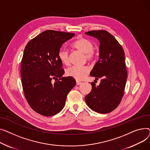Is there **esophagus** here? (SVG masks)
Wrapping results in <instances>:
<instances>
[{"label":"esophagus","instance_id":"esophagus-1","mask_svg":"<svg viewBox=\"0 0 150 150\" xmlns=\"http://www.w3.org/2000/svg\"><path fill=\"white\" fill-rule=\"evenodd\" d=\"M82 84V82H79L78 81H76V85H80Z\"/></svg>","mask_w":150,"mask_h":150}]
</instances>
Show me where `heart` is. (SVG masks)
Instances as JSON below:
<instances>
[{"label":"heart","mask_w":150,"mask_h":150,"mask_svg":"<svg viewBox=\"0 0 150 150\" xmlns=\"http://www.w3.org/2000/svg\"><path fill=\"white\" fill-rule=\"evenodd\" d=\"M71 46L73 48L85 54L87 60L91 61L94 59L93 51L94 45L91 40L85 38L79 37L72 43ZM58 57L63 64L67 65L69 64L68 52L66 50H60L58 52ZM88 72L89 68L87 67L73 66L67 69L66 74L68 76L76 79V80H82Z\"/></svg>","instance_id":"heart-1"}]
</instances>
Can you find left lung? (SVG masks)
<instances>
[{"label": "left lung", "instance_id": "8db88e82", "mask_svg": "<svg viewBox=\"0 0 150 150\" xmlns=\"http://www.w3.org/2000/svg\"><path fill=\"white\" fill-rule=\"evenodd\" d=\"M100 43L99 60L90 72L95 80L100 79L99 86L91 83L92 90L85 102L92 110L106 114L115 110L123 96L127 79L125 52L112 35L105 30L86 32Z\"/></svg>", "mask_w": 150, "mask_h": 150}]
</instances>
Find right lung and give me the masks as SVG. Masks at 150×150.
I'll list each match as a JSON object with an SVG mask.
<instances>
[{"label": "right lung", "mask_w": 150, "mask_h": 150, "mask_svg": "<svg viewBox=\"0 0 150 150\" xmlns=\"http://www.w3.org/2000/svg\"><path fill=\"white\" fill-rule=\"evenodd\" d=\"M74 33L47 30L26 45L21 62V75L25 97L31 108L44 116L59 112L65 106L68 93L76 85L65 71L58 52ZM52 79L56 82H52Z\"/></svg>", "instance_id": "obj_1"}]
</instances>
